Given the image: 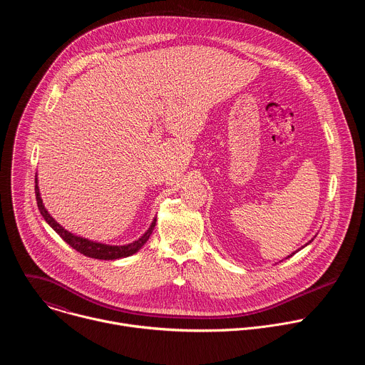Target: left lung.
Masks as SVG:
<instances>
[{"label":"left lung","mask_w":365,"mask_h":365,"mask_svg":"<svg viewBox=\"0 0 365 365\" xmlns=\"http://www.w3.org/2000/svg\"><path fill=\"white\" fill-rule=\"evenodd\" d=\"M293 254H294V252H293ZM289 257H292V255H289Z\"/></svg>","instance_id":"left-lung-1"}]
</instances>
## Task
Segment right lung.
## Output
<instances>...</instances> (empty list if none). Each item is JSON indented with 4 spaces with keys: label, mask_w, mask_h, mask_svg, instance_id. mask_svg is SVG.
I'll list each match as a JSON object with an SVG mask.
<instances>
[{
    "label": "right lung",
    "mask_w": 365,
    "mask_h": 365,
    "mask_svg": "<svg viewBox=\"0 0 365 365\" xmlns=\"http://www.w3.org/2000/svg\"><path fill=\"white\" fill-rule=\"evenodd\" d=\"M34 190H36V200H37V206H38V211L41 214V217L46 220V222L53 228L65 242H68L72 248H75L76 251H79L81 254L86 255V257H91V258H98V259H117V258H123V257H128L134 252H137L145 242L147 240L150 238L153 230H154V225H155V220L151 222L150 228L147 230V232L138 238L137 241L131 242V244H127V245H106V244H101V242H93V241H89L86 238H81V237H76L73 234H71L69 231H66L63 227H61L53 218L50 217V214L46 211V207L41 202V197H40V193H38V186H37V179H36V186H34Z\"/></svg>",
    "instance_id": "right-lung-1"
}]
</instances>
